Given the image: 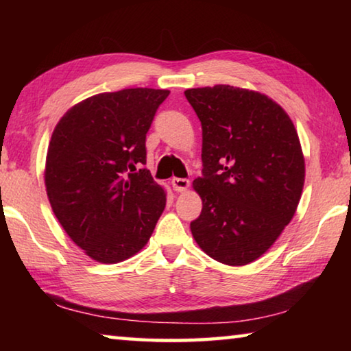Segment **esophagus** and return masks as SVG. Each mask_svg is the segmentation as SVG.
Listing matches in <instances>:
<instances>
[{
    "mask_svg": "<svg viewBox=\"0 0 351 351\" xmlns=\"http://www.w3.org/2000/svg\"><path fill=\"white\" fill-rule=\"evenodd\" d=\"M190 186V181L186 178H173L171 180V187H173L175 192H186Z\"/></svg>",
    "mask_w": 351,
    "mask_h": 351,
    "instance_id": "obj_1",
    "label": "esophagus"
}]
</instances>
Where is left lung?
I'll return each instance as SVG.
<instances>
[{"mask_svg": "<svg viewBox=\"0 0 351 351\" xmlns=\"http://www.w3.org/2000/svg\"><path fill=\"white\" fill-rule=\"evenodd\" d=\"M203 128V199L190 223L195 241L219 263L261 257L293 219L305 182L294 123L265 94L230 85L187 90Z\"/></svg>", "mask_w": 351, "mask_h": 351, "instance_id": "8db88e82", "label": "left lung"}]
</instances>
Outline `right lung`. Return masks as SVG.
<instances>
[{
    "label": "right lung",
    "mask_w": 351,
    "mask_h": 351,
    "mask_svg": "<svg viewBox=\"0 0 351 351\" xmlns=\"http://www.w3.org/2000/svg\"><path fill=\"white\" fill-rule=\"evenodd\" d=\"M170 91L130 88L66 111L47 148L45 184L58 223L100 263L147 245L165 207L164 189L142 167L145 136Z\"/></svg>",
    "instance_id": "1"
}]
</instances>
